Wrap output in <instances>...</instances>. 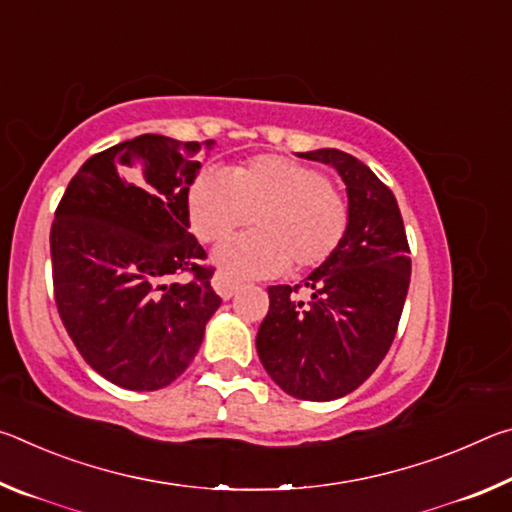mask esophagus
I'll list each match as a JSON object with an SVG mask.
<instances>
[{
    "instance_id": "1",
    "label": "esophagus",
    "mask_w": 512,
    "mask_h": 512,
    "mask_svg": "<svg viewBox=\"0 0 512 512\" xmlns=\"http://www.w3.org/2000/svg\"><path fill=\"white\" fill-rule=\"evenodd\" d=\"M212 287H214V291L219 293L223 300H230L232 296H235L241 284L235 280V277H230L228 273L216 271L214 277H212Z\"/></svg>"
}]
</instances>
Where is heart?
<instances>
[{
	"instance_id": "1",
	"label": "heart",
	"mask_w": 512,
	"mask_h": 512,
	"mask_svg": "<svg viewBox=\"0 0 512 512\" xmlns=\"http://www.w3.org/2000/svg\"><path fill=\"white\" fill-rule=\"evenodd\" d=\"M187 216L194 235L214 244L244 228L253 216L255 232L225 241L216 262L232 275H277L323 266L343 246L350 228V205L309 164L257 155L237 164L230 176L205 167L187 189Z\"/></svg>"
}]
</instances>
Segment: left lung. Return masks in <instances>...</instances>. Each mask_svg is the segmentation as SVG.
Wrapping results in <instances>:
<instances>
[{
	"label": "left lung",
	"mask_w": 512,
	"mask_h": 512,
	"mask_svg": "<svg viewBox=\"0 0 512 512\" xmlns=\"http://www.w3.org/2000/svg\"><path fill=\"white\" fill-rule=\"evenodd\" d=\"M332 164L348 187L350 228L336 255L305 282L268 287L257 354L284 393L327 402L352 393L386 357L411 282L409 241L391 189L339 149L298 153ZM300 286L310 300L292 296Z\"/></svg>",
	"instance_id": "8db88e82"
}]
</instances>
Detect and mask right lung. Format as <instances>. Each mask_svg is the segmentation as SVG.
Masks as SVG:
<instances>
[{"instance_id":"right-lung-1","label":"right lung","mask_w":512,"mask_h":512,"mask_svg":"<svg viewBox=\"0 0 512 512\" xmlns=\"http://www.w3.org/2000/svg\"><path fill=\"white\" fill-rule=\"evenodd\" d=\"M212 142L140 135L94 153L51 223L60 320L88 366L128 391L183 375L221 305L189 232L187 189ZM185 272L187 283L168 284Z\"/></svg>"}]
</instances>
